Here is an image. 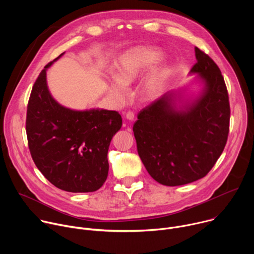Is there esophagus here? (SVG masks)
<instances>
[{"label": "esophagus", "mask_w": 254, "mask_h": 254, "mask_svg": "<svg viewBox=\"0 0 254 254\" xmlns=\"http://www.w3.org/2000/svg\"><path fill=\"white\" fill-rule=\"evenodd\" d=\"M126 118H127V121L132 122V121L134 120V114H133L132 112H127V115H126Z\"/></svg>", "instance_id": "obj_1"}]
</instances>
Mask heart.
Masks as SVG:
<instances>
[{"label":"heart","instance_id":"1","mask_svg":"<svg viewBox=\"0 0 254 254\" xmlns=\"http://www.w3.org/2000/svg\"><path fill=\"white\" fill-rule=\"evenodd\" d=\"M164 52L156 47L136 46L120 56L115 70L114 79L106 84V93L114 100L123 102L127 97V87L134 83L147 70L158 63ZM170 68L167 63L161 62L153 67L142 82L141 92L147 98H155L162 91L169 76Z\"/></svg>","mask_w":254,"mask_h":254}]
</instances>
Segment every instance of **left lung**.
<instances>
[{
  "instance_id": "left-lung-1",
  "label": "left lung",
  "mask_w": 254,
  "mask_h": 254,
  "mask_svg": "<svg viewBox=\"0 0 254 254\" xmlns=\"http://www.w3.org/2000/svg\"><path fill=\"white\" fill-rule=\"evenodd\" d=\"M196 75L189 84L166 92L143 108L133 125L138 156L148 173L165 186L203 177L221 156L229 131L230 107L221 71L195 47ZM199 89L190 94L191 85Z\"/></svg>"
}]
</instances>
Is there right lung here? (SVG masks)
Wrapping results in <instances>:
<instances>
[{
    "mask_svg": "<svg viewBox=\"0 0 254 254\" xmlns=\"http://www.w3.org/2000/svg\"><path fill=\"white\" fill-rule=\"evenodd\" d=\"M63 54L44 67L32 88L26 120L29 149L35 165L55 187L94 192L107 178L108 148L123 120L116 111H76L54 99L46 73Z\"/></svg>",
    "mask_w": 254,
    "mask_h": 254,
    "instance_id": "add662e5",
    "label": "right lung"
}]
</instances>
